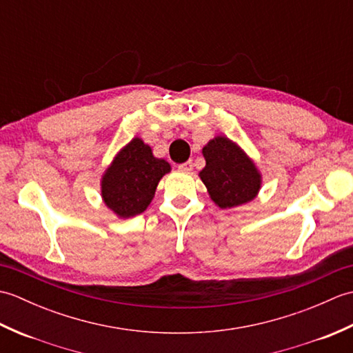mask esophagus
Instances as JSON below:
<instances>
[{
    "mask_svg": "<svg viewBox=\"0 0 353 353\" xmlns=\"http://www.w3.org/2000/svg\"><path fill=\"white\" fill-rule=\"evenodd\" d=\"M192 167H194L192 162H191V161H186V162L179 165V170L183 171V172H191V171H192Z\"/></svg>",
    "mask_w": 353,
    "mask_h": 353,
    "instance_id": "esophagus-1",
    "label": "esophagus"
}]
</instances>
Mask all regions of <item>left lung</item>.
I'll list each match as a JSON object with an SVG mask.
<instances>
[{
  "label": "left lung",
  "instance_id": "8db88e82",
  "mask_svg": "<svg viewBox=\"0 0 353 353\" xmlns=\"http://www.w3.org/2000/svg\"><path fill=\"white\" fill-rule=\"evenodd\" d=\"M203 156L206 167L199 176L216 206L230 209L258 196L261 172L235 142L215 137L203 147Z\"/></svg>",
  "mask_w": 353,
  "mask_h": 353
}]
</instances>
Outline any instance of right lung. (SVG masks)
Returning <instances> with one entry per match:
<instances>
[{
    "instance_id": "right-lung-1",
    "label": "right lung",
    "mask_w": 353,
    "mask_h": 353,
    "mask_svg": "<svg viewBox=\"0 0 353 353\" xmlns=\"http://www.w3.org/2000/svg\"><path fill=\"white\" fill-rule=\"evenodd\" d=\"M170 170V163L154 157L144 141L133 138L104 171L101 179L104 203L119 219L139 215L152 203L157 183Z\"/></svg>"
}]
</instances>
